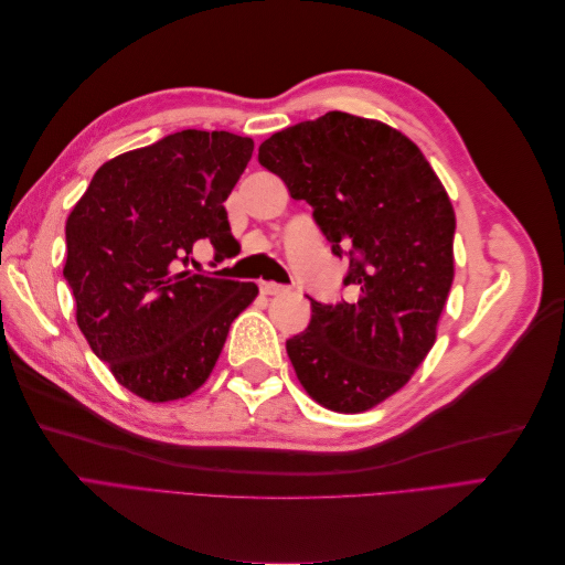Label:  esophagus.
Returning a JSON list of instances; mask_svg holds the SVG:
<instances>
[{
    "mask_svg": "<svg viewBox=\"0 0 565 565\" xmlns=\"http://www.w3.org/2000/svg\"><path fill=\"white\" fill-rule=\"evenodd\" d=\"M262 292L268 295V297H278V295H285L287 287L285 285H278V282H262Z\"/></svg>",
    "mask_w": 565,
    "mask_h": 565,
    "instance_id": "1",
    "label": "esophagus"
}]
</instances>
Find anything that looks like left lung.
Segmentation results:
<instances>
[{
	"mask_svg": "<svg viewBox=\"0 0 565 565\" xmlns=\"http://www.w3.org/2000/svg\"><path fill=\"white\" fill-rule=\"evenodd\" d=\"M259 164L280 177L341 256L355 301H313L311 322L287 339L309 396L355 415L401 391L436 341L455 278V210L405 134L380 119L324 113L273 134Z\"/></svg>",
	"mask_w": 565,
	"mask_h": 565,
	"instance_id": "8db88e82",
	"label": "left lung"
}]
</instances>
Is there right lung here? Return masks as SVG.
<instances>
[{
    "label": "right lung",
    "mask_w": 565,
    "mask_h": 565,
    "mask_svg": "<svg viewBox=\"0 0 565 565\" xmlns=\"http://www.w3.org/2000/svg\"><path fill=\"white\" fill-rule=\"evenodd\" d=\"M254 141L183 129L98 167L65 221L63 276L77 324L117 384L148 403L191 396L212 374L254 282L177 270L200 237L233 243L224 202Z\"/></svg>",
    "instance_id": "right-lung-1"
}]
</instances>
